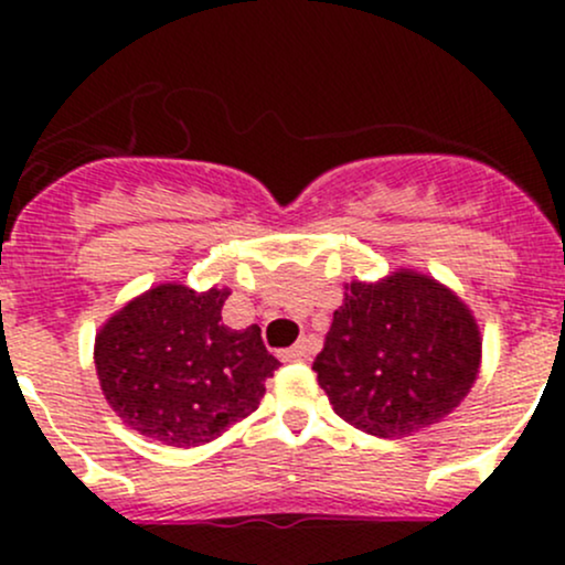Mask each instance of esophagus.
Here are the masks:
<instances>
[{"mask_svg": "<svg viewBox=\"0 0 565 565\" xmlns=\"http://www.w3.org/2000/svg\"><path fill=\"white\" fill-rule=\"evenodd\" d=\"M311 355V344L309 339H300L298 344L289 347V350L281 352V361H289V363H298V361H309Z\"/></svg>", "mask_w": 565, "mask_h": 565, "instance_id": "obj_1", "label": "esophagus"}]
</instances>
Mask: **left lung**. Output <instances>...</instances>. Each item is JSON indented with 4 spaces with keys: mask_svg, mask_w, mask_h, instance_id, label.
<instances>
[{
    "mask_svg": "<svg viewBox=\"0 0 565 565\" xmlns=\"http://www.w3.org/2000/svg\"><path fill=\"white\" fill-rule=\"evenodd\" d=\"M344 289L315 361L335 415L374 437L440 424L481 369V330L465 300L418 270Z\"/></svg>",
    "mask_w": 565,
    "mask_h": 565,
    "instance_id": "obj_1",
    "label": "left lung"
}]
</instances>
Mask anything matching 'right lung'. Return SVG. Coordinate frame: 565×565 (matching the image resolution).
I'll return each mask as SVG.
<instances>
[{"instance_id": "right-lung-1", "label": "right lung", "mask_w": 565, "mask_h": 565, "mask_svg": "<svg viewBox=\"0 0 565 565\" xmlns=\"http://www.w3.org/2000/svg\"><path fill=\"white\" fill-rule=\"evenodd\" d=\"M226 287L158 284L128 300L95 335V369L125 426L174 448H196L248 418L281 363L250 324L221 322Z\"/></svg>"}]
</instances>
